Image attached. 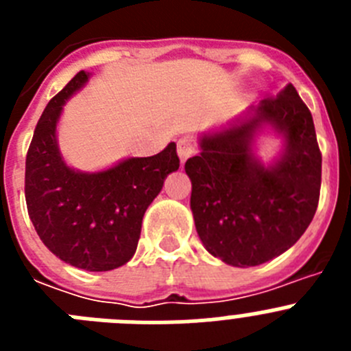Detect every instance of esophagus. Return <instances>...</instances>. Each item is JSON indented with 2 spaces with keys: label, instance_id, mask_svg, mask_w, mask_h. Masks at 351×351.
Here are the masks:
<instances>
[{
  "label": "esophagus",
  "instance_id": "1",
  "mask_svg": "<svg viewBox=\"0 0 351 351\" xmlns=\"http://www.w3.org/2000/svg\"><path fill=\"white\" fill-rule=\"evenodd\" d=\"M195 151H197V144H195L191 138H181V141L178 142V154L179 158H181L182 163H184L188 158L193 156Z\"/></svg>",
  "mask_w": 351,
  "mask_h": 351
}]
</instances>
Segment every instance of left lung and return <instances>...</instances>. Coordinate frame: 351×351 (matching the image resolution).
<instances>
[{
    "label": "left lung",
    "mask_w": 351,
    "mask_h": 351,
    "mask_svg": "<svg viewBox=\"0 0 351 351\" xmlns=\"http://www.w3.org/2000/svg\"><path fill=\"white\" fill-rule=\"evenodd\" d=\"M271 124L285 133L282 160L263 167L250 154L252 133ZM198 237L210 255L235 267L280 256L306 232L320 200L322 153L309 108L288 84L241 125L202 138L186 161Z\"/></svg>",
    "instance_id": "left-lung-1"
}]
</instances>
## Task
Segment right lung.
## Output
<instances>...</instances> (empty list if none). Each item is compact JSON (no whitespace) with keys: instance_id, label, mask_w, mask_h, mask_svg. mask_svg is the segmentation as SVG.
Masks as SVG:
<instances>
[{"instance_id":"obj_1","label":"right lung","mask_w":351,"mask_h":351,"mask_svg":"<svg viewBox=\"0 0 351 351\" xmlns=\"http://www.w3.org/2000/svg\"><path fill=\"white\" fill-rule=\"evenodd\" d=\"M79 71L49 101L26 156L27 214L42 243L63 262L100 272L125 265L137 250L145 209L179 169L176 144L149 158H128L98 173L64 165L56 125L64 100L88 80Z\"/></svg>"}]
</instances>
